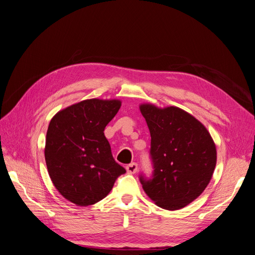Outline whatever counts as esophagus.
Listing matches in <instances>:
<instances>
[{
    "instance_id": "34e87169",
    "label": "esophagus",
    "mask_w": 255,
    "mask_h": 255,
    "mask_svg": "<svg viewBox=\"0 0 255 255\" xmlns=\"http://www.w3.org/2000/svg\"><path fill=\"white\" fill-rule=\"evenodd\" d=\"M127 171L128 174H134L138 171V165L137 163H130L127 166Z\"/></svg>"
}]
</instances>
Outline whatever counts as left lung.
<instances>
[{"mask_svg":"<svg viewBox=\"0 0 255 255\" xmlns=\"http://www.w3.org/2000/svg\"><path fill=\"white\" fill-rule=\"evenodd\" d=\"M150 137L153 177L140 176L146 195L164 210L183 209L201 195L212 179L215 142L198 119L174 106L141 104Z\"/></svg>","mask_w":255,"mask_h":255,"instance_id":"8db88e82","label":"left lung"}]
</instances>
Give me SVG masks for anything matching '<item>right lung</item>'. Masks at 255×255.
Segmentation results:
<instances>
[{"label":"right lung","mask_w":255,"mask_h":255,"mask_svg":"<svg viewBox=\"0 0 255 255\" xmlns=\"http://www.w3.org/2000/svg\"><path fill=\"white\" fill-rule=\"evenodd\" d=\"M120 107L119 100H85L60 110L48 125L47 172L58 192L78 207L104 199L126 173L104 134Z\"/></svg>","instance_id":"add662e5"}]
</instances>
